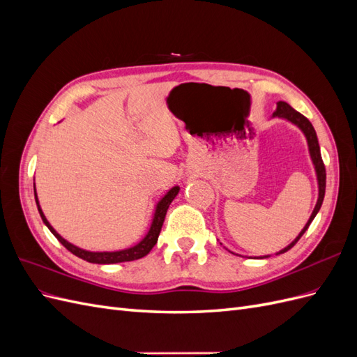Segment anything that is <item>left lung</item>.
Here are the masks:
<instances>
[{
  "mask_svg": "<svg viewBox=\"0 0 357 357\" xmlns=\"http://www.w3.org/2000/svg\"><path fill=\"white\" fill-rule=\"evenodd\" d=\"M274 116L287 119V121H290L291 123L298 125L302 129V132L305 134L307 142H308V147H310V155H311L312 162H314V167H316V171H317V180H319V199H317V204H316V208H314V211H312L311 218L307 222V225L304 226V229H302L301 234L296 236V240L294 243H290L286 248H283V250H280L277 253V255H282V253L290 250V248L299 241V238L308 229L310 223L312 222V219L316 218L317 211L320 210L323 198H325V189H326V168H325V164H323V159H321V155H320V147H319L316 131H314V128H312V125H311V122L308 121V119L304 114H301L299 112H296L295 109H291V107L287 102H284V101H278L277 102V110L274 112Z\"/></svg>",
  "mask_w": 357,
  "mask_h": 357,
  "instance_id": "obj_1",
  "label": "left lung"
}]
</instances>
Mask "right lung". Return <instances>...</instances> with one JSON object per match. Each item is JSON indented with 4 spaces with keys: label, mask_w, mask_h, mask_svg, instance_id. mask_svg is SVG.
<instances>
[{
    "label": "right lung",
    "mask_w": 357,
    "mask_h": 357,
    "mask_svg": "<svg viewBox=\"0 0 357 357\" xmlns=\"http://www.w3.org/2000/svg\"><path fill=\"white\" fill-rule=\"evenodd\" d=\"M178 193V186L172 188L167 195L162 198L156 207V213H155V218L152 222V226H150V231L146 235V238L138 243L137 245L131 247V248H126V250H121V252H102V253H96V252H88V250H82V248L73 245L71 243L66 241L62 238V236L52 228L50 223L47 222V219L45 218V214H43L40 205H38V199H37V193H36V202H37V207H38V213L41 215L43 222L46 223L47 228L50 229V232L56 236L58 241L67 248L68 252H71L73 255H75L77 257L83 259V261H88L91 264H119V262H129V261H135V259L139 257H144L152 248L155 247V244L158 243V236L160 232L162 225H164L165 220V214L167 210L169 207V204L172 202V199L176 198V195Z\"/></svg>",
    "instance_id": "1"
}]
</instances>
